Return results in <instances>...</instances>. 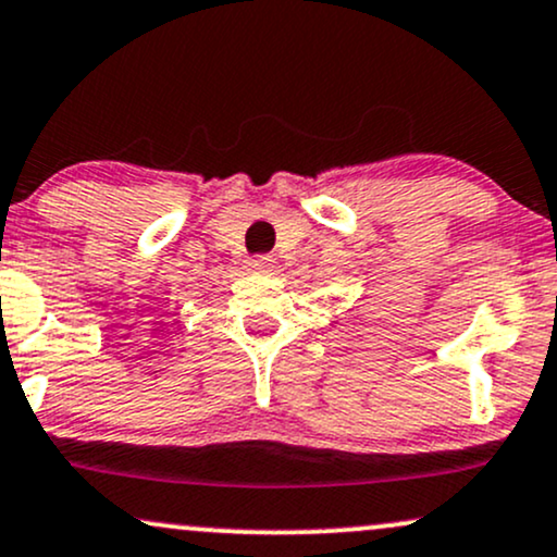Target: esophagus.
Wrapping results in <instances>:
<instances>
[{
  "instance_id": "1",
  "label": "esophagus",
  "mask_w": 557,
  "mask_h": 557,
  "mask_svg": "<svg viewBox=\"0 0 557 557\" xmlns=\"http://www.w3.org/2000/svg\"><path fill=\"white\" fill-rule=\"evenodd\" d=\"M273 268H276V260L268 258V255H260V258L247 260V271H252V273H273Z\"/></svg>"
}]
</instances>
